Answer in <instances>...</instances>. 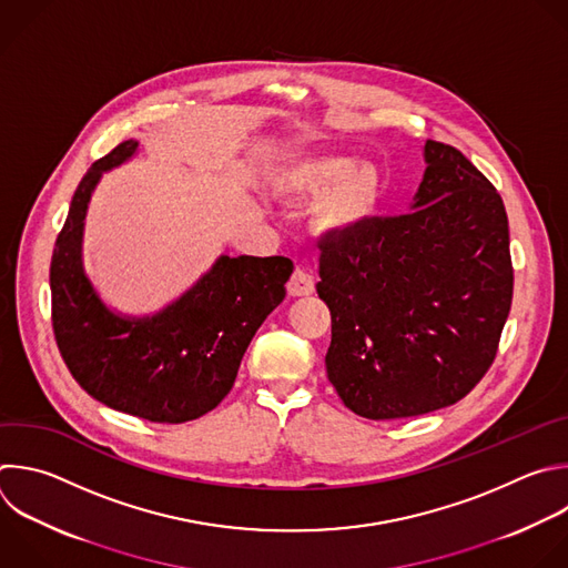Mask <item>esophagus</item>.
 Returning <instances> with one entry per match:
<instances>
[{
  "label": "esophagus",
  "mask_w": 568,
  "mask_h": 568,
  "mask_svg": "<svg viewBox=\"0 0 568 568\" xmlns=\"http://www.w3.org/2000/svg\"><path fill=\"white\" fill-rule=\"evenodd\" d=\"M290 296H310L314 292V278L310 272L296 267L287 281Z\"/></svg>",
  "instance_id": "esophagus-1"
}]
</instances>
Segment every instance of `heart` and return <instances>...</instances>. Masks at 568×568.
Instances as JSON below:
<instances>
[{
  "mask_svg": "<svg viewBox=\"0 0 568 568\" xmlns=\"http://www.w3.org/2000/svg\"><path fill=\"white\" fill-rule=\"evenodd\" d=\"M276 192L287 201L312 205V225L325 239L356 234L376 212L384 196V175L374 162H347L343 155L310 153L292 162L276 180Z\"/></svg>",
  "mask_w": 568,
  "mask_h": 568,
  "instance_id": "heart-1",
  "label": "heart"
}]
</instances>
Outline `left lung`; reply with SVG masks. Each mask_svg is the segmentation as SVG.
I'll return each instance as SVG.
<instances>
[{
	"label": "left lung",
	"instance_id": "obj_1",
	"mask_svg": "<svg viewBox=\"0 0 568 568\" xmlns=\"http://www.w3.org/2000/svg\"><path fill=\"white\" fill-rule=\"evenodd\" d=\"M413 212L318 243L316 292L332 314L327 379L365 419L464 399L495 361L513 301L497 189L455 146L426 140Z\"/></svg>",
	"mask_w": 568,
	"mask_h": 568
}]
</instances>
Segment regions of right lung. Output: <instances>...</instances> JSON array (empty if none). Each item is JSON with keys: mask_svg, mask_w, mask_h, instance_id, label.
<instances>
[{"mask_svg": "<svg viewBox=\"0 0 568 568\" xmlns=\"http://www.w3.org/2000/svg\"><path fill=\"white\" fill-rule=\"evenodd\" d=\"M135 151L138 140L120 142L75 189L51 258L53 332L73 379L93 399L146 422L184 424L227 397L252 336L285 298L294 265L285 256H221L158 314L111 312L82 265L84 219L102 173Z\"/></svg>", "mask_w": 568, "mask_h": 568, "instance_id": "right-lung-1", "label": "right lung"}]
</instances>
